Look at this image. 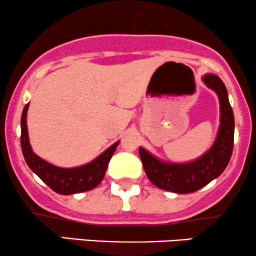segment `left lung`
Here are the masks:
<instances>
[{
	"label": "left lung",
	"instance_id": "left-lung-1",
	"mask_svg": "<svg viewBox=\"0 0 256 256\" xmlns=\"http://www.w3.org/2000/svg\"><path fill=\"white\" fill-rule=\"evenodd\" d=\"M202 82L218 95L220 125L216 140L204 154L189 162L161 160L140 146V156L149 180L160 189L177 194L198 192L218 178L228 166L234 148V118L226 86L218 76L207 73Z\"/></svg>",
	"mask_w": 256,
	"mask_h": 256
}]
</instances>
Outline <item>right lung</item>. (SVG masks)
<instances>
[{"label": "right lung", "mask_w": 256, "mask_h": 256, "mask_svg": "<svg viewBox=\"0 0 256 256\" xmlns=\"http://www.w3.org/2000/svg\"><path fill=\"white\" fill-rule=\"evenodd\" d=\"M28 104H30L25 106L22 114V138L20 140H22V155L31 171L36 173L55 192L61 194V195H72V194L88 192L98 186L104 177L108 164L119 144V140L85 165L72 167V168L55 166L43 160L32 150L30 140H28V124H26Z\"/></svg>", "instance_id": "1"}]
</instances>
